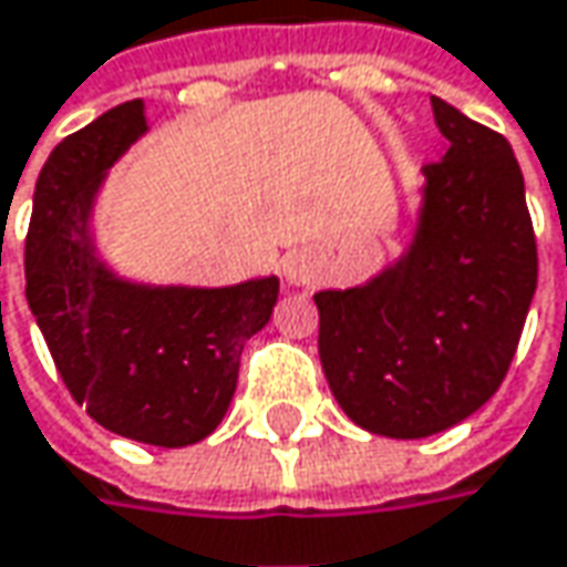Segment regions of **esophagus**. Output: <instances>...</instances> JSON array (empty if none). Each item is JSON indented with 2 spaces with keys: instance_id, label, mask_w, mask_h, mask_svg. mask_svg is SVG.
<instances>
[{
  "instance_id": "34e87169",
  "label": "esophagus",
  "mask_w": 567,
  "mask_h": 567,
  "mask_svg": "<svg viewBox=\"0 0 567 567\" xmlns=\"http://www.w3.org/2000/svg\"><path fill=\"white\" fill-rule=\"evenodd\" d=\"M282 276L288 285H308L315 279V266L305 252H288L282 259Z\"/></svg>"
}]
</instances>
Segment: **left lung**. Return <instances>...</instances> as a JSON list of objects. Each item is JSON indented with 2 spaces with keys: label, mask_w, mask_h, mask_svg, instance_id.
I'll use <instances>...</instances> for the list:
<instances>
[{
  "label": "left lung",
  "mask_w": 567,
  "mask_h": 567,
  "mask_svg": "<svg viewBox=\"0 0 567 567\" xmlns=\"http://www.w3.org/2000/svg\"><path fill=\"white\" fill-rule=\"evenodd\" d=\"M443 159L423 166L411 247L375 279L317 291V350L352 423L423 440L501 388L536 291L539 259L507 137L430 99Z\"/></svg>",
  "instance_id": "left-lung-1"
}]
</instances>
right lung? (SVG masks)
Here are the masks:
<instances>
[{
	"mask_svg": "<svg viewBox=\"0 0 567 567\" xmlns=\"http://www.w3.org/2000/svg\"><path fill=\"white\" fill-rule=\"evenodd\" d=\"M144 131V102L134 99L53 147L34 185L24 295L85 414L117 436L179 450L227 414L244 343L269 323L279 279L188 288L109 269L89 220L105 173Z\"/></svg>",
	"mask_w": 567,
	"mask_h": 567,
	"instance_id": "right-lung-1",
	"label": "right lung"
}]
</instances>
